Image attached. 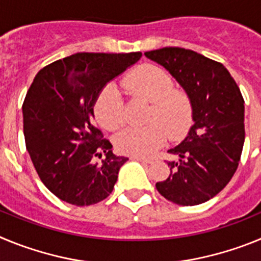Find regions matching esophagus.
Masks as SVG:
<instances>
[{
  "label": "esophagus",
  "instance_id": "obj_1",
  "mask_svg": "<svg viewBox=\"0 0 261 261\" xmlns=\"http://www.w3.org/2000/svg\"><path fill=\"white\" fill-rule=\"evenodd\" d=\"M133 161H138V162H142V163H151L153 162V159L150 158H144V156H132Z\"/></svg>",
  "mask_w": 261,
  "mask_h": 261
}]
</instances>
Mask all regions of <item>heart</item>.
Segmentation results:
<instances>
[{
    "label": "heart",
    "mask_w": 261,
    "mask_h": 261,
    "mask_svg": "<svg viewBox=\"0 0 261 261\" xmlns=\"http://www.w3.org/2000/svg\"><path fill=\"white\" fill-rule=\"evenodd\" d=\"M123 86L133 95L153 103L146 128H126L115 140L121 154L146 156L153 154L167 140L180 138L190 130L193 123V105L190 95L181 90H174V80L159 66L141 65L123 80ZM94 114L103 128L117 130L124 124V100L115 85L102 89L94 103ZM166 130L165 131L164 129Z\"/></svg>",
    "instance_id": "obj_1"
}]
</instances>
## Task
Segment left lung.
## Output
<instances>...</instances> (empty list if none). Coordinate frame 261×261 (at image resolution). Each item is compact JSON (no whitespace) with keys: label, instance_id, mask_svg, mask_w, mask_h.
<instances>
[{"label":"left lung","instance_id":"8db88e82","mask_svg":"<svg viewBox=\"0 0 261 261\" xmlns=\"http://www.w3.org/2000/svg\"><path fill=\"white\" fill-rule=\"evenodd\" d=\"M176 80L193 105V125L168 150L170 175L155 184L161 195L192 206L213 199L231 180L244 144V100L229 70L214 60L179 47L145 52Z\"/></svg>","mask_w":261,"mask_h":261}]
</instances>
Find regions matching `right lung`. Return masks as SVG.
Instances as JSON below:
<instances>
[{"label": "right lung", "instance_id": "1", "mask_svg": "<svg viewBox=\"0 0 261 261\" xmlns=\"http://www.w3.org/2000/svg\"><path fill=\"white\" fill-rule=\"evenodd\" d=\"M141 52L75 53L39 71L23 102V132L36 172L69 204L102 201L128 161L94 125V103L103 87L135 65ZM105 155L100 165L96 158Z\"/></svg>", "mask_w": 261, "mask_h": 261}]
</instances>
